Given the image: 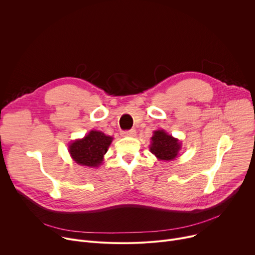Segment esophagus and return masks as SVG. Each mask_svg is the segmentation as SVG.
Segmentation results:
<instances>
[{"label": "esophagus", "mask_w": 255, "mask_h": 255, "mask_svg": "<svg viewBox=\"0 0 255 255\" xmlns=\"http://www.w3.org/2000/svg\"><path fill=\"white\" fill-rule=\"evenodd\" d=\"M135 134H136V131H135V129L122 131V135H124V136H135Z\"/></svg>", "instance_id": "1"}]
</instances>
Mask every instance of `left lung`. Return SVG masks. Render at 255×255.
<instances>
[{"label":"left lung","mask_w":255,"mask_h":255,"mask_svg":"<svg viewBox=\"0 0 255 255\" xmlns=\"http://www.w3.org/2000/svg\"><path fill=\"white\" fill-rule=\"evenodd\" d=\"M180 146L178 139L169 135L164 130H157L154 131V135L151 137L149 150L159 160L171 161L177 157Z\"/></svg>","instance_id":"left-lung-1"}]
</instances>
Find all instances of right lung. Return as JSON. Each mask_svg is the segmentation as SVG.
<instances>
[{"instance_id": "right-lung-1", "label": "right lung", "mask_w": 255, "mask_h": 255, "mask_svg": "<svg viewBox=\"0 0 255 255\" xmlns=\"http://www.w3.org/2000/svg\"><path fill=\"white\" fill-rule=\"evenodd\" d=\"M113 140L101 131L92 130L82 139L70 144L69 151L74 161L83 166L98 167L104 161V156Z\"/></svg>"}]
</instances>
